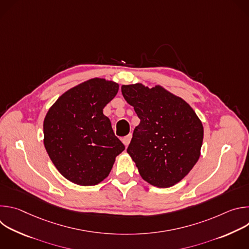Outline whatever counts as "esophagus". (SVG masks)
Masks as SVG:
<instances>
[{
	"mask_svg": "<svg viewBox=\"0 0 249 249\" xmlns=\"http://www.w3.org/2000/svg\"><path fill=\"white\" fill-rule=\"evenodd\" d=\"M131 139H132V133H130V134H128L127 136H125L123 139H122V142H123V144L127 147L129 144H130V142H131Z\"/></svg>",
	"mask_w": 249,
	"mask_h": 249,
	"instance_id": "esophagus-1",
	"label": "esophagus"
}]
</instances>
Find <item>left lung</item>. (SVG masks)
<instances>
[{"label": "left lung", "mask_w": 249, "mask_h": 249, "mask_svg": "<svg viewBox=\"0 0 249 249\" xmlns=\"http://www.w3.org/2000/svg\"><path fill=\"white\" fill-rule=\"evenodd\" d=\"M121 91L141 120L127 153L142 178L160 188L179 182L199 160L202 122L186 101L160 86L127 85Z\"/></svg>", "instance_id": "1"}]
</instances>
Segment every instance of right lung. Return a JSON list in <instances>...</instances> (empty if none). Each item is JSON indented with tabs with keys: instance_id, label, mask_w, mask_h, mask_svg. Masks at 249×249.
Wrapping results in <instances>:
<instances>
[{
	"instance_id": "add662e5",
	"label": "right lung",
	"mask_w": 249,
	"mask_h": 249,
	"mask_svg": "<svg viewBox=\"0 0 249 249\" xmlns=\"http://www.w3.org/2000/svg\"><path fill=\"white\" fill-rule=\"evenodd\" d=\"M118 84L91 79L63 93L48 110L44 146L59 172L71 182L91 186L108 176L125 150L103 108L118 92Z\"/></svg>"
}]
</instances>
